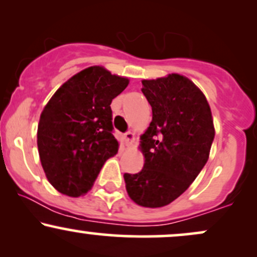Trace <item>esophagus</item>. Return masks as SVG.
Masks as SVG:
<instances>
[{
  "label": "esophagus",
  "mask_w": 257,
  "mask_h": 257,
  "mask_svg": "<svg viewBox=\"0 0 257 257\" xmlns=\"http://www.w3.org/2000/svg\"><path fill=\"white\" fill-rule=\"evenodd\" d=\"M124 139L126 141V145H132V143L134 141V134L132 132H126L124 134Z\"/></svg>",
  "instance_id": "obj_1"
}]
</instances>
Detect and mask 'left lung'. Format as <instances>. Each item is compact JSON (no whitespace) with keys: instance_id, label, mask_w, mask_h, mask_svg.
<instances>
[{"instance_id":"obj_1","label":"left lung","mask_w":257,"mask_h":257,"mask_svg":"<svg viewBox=\"0 0 257 257\" xmlns=\"http://www.w3.org/2000/svg\"><path fill=\"white\" fill-rule=\"evenodd\" d=\"M141 91L152 107V122L141 135L145 164L124 174L135 203L164 206L190 187L209 158L215 131L210 106L193 82L181 75L144 79Z\"/></svg>"}]
</instances>
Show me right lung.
<instances>
[{
	"label": "right lung",
	"instance_id": "1",
	"mask_svg": "<svg viewBox=\"0 0 257 257\" xmlns=\"http://www.w3.org/2000/svg\"><path fill=\"white\" fill-rule=\"evenodd\" d=\"M128 83L104 67H88L65 82L43 108L38 153L47 179L60 193L83 196L118 152L110 105Z\"/></svg>",
	"mask_w": 257,
	"mask_h": 257
}]
</instances>
